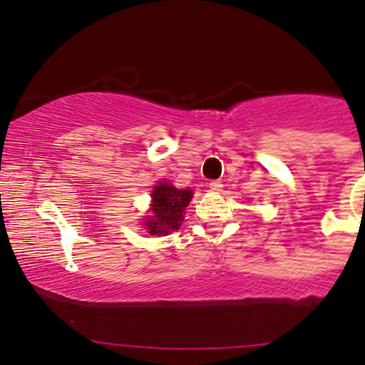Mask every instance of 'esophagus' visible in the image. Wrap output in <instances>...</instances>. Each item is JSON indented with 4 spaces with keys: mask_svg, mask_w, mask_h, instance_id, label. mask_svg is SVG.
Here are the masks:
<instances>
[{
    "mask_svg": "<svg viewBox=\"0 0 365 365\" xmlns=\"http://www.w3.org/2000/svg\"><path fill=\"white\" fill-rule=\"evenodd\" d=\"M207 186H209V189H211V191H221L222 184H221V181H209Z\"/></svg>",
    "mask_w": 365,
    "mask_h": 365,
    "instance_id": "34e87169",
    "label": "esophagus"
}]
</instances>
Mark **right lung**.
Listing matches in <instances>:
<instances>
[{"label":"right lung","instance_id":"obj_1","mask_svg":"<svg viewBox=\"0 0 365 365\" xmlns=\"http://www.w3.org/2000/svg\"><path fill=\"white\" fill-rule=\"evenodd\" d=\"M151 204V216H148L144 226L151 236H166L178 231L184 221L186 207L192 199L191 189H178L166 181L154 186Z\"/></svg>","mask_w":365,"mask_h":365}]
</instances>
